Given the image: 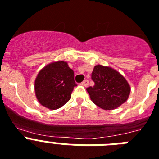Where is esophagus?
Listing matches in <instances>:
<instances>
[{"label": "esophagus", "mask_w": 159, "mask_h": 159, "mask_svg": "<svg viewBox=\"0 0 159 159\" xmlns=\"http://www.w3.org/2000/svg\"><path fill=\"white\" fill-rule=\"evenodd\" d=\"M89 80H84L82 82V85L83 86H84V87H88L89 86Z\"/></svg>", "instance_id": "1"}]
</instances>
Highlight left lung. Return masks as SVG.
<instances>
[{"label":"left lung","mask_w":159,"mask_h":159,"mask_svg":"<svg viewBox=\"0 0 159 159\" xmlns=\"http://www.w3.org/2000/svg\"><path fill=\"white\" fill-rule=\"evenodd\" d=\"M93 87L87 91L93 102L105 110H112L124 104L130 93V86L125 77L109 66L96 65L92 73Z\"/></svg>","instance_id":"left-lung-1"}]
</instances>
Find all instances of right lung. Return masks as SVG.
Wrapping results in <instances>:
<instances>
[{
	"label": "right lung",
	"mask_w": 159,
	"mask_h": 159,
	"mask_svg": "<svg viewBox=\"0 0 159 159\" xmlns=\"http://www.w3.org/2000/svg\"><path fill=\"white\" fill-rule=\"evenodd\" d=\"M74 71L64 61L44 66L34 83L35 95L43 106L54 110L63 106L70 99L74 87Z\"/></svg>",
	"instance_id": "obj_1"
}]
</instances>
